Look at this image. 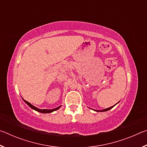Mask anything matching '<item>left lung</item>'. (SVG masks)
<instances>
[{"instance_id":"left-lung-1","label":"left lung","mask_w":147,"mask_h":147,"mask_svg":"<svg viewBox=\"0 0 147 147\" xmlns=\"http://www.w3.org/2000/svg\"><path fill=\"white\" fill-rule=\"evenodd\" d=\"M118 103V102H117ZM116 104H115V105L114 106H111V107H109V108H106V109H102V110H96V109H93L94 111H96V112H102V111H108V110H109V109H111V108H113L114 106H115Z\"/></svg>"}]
</instances>
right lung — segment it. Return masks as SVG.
Returning a JSON list of instances; mask_svg holds the SVG:
<instances>
[{
    "mask_svg": "<svg viewBox=\"0 0 147 147\" xmlns=\"http://www.w3.org/2000/svg\"><path fill=\"white\" fill-rule=\"evenodd\" d=\"M23 100L24 101V102H25V103L27 104V105H28L30 107V108H31L32 109H34V110H36V111H38V112L43 113H52V112H53V111H54L58 110V109H59V108H60V107L61 106H58V107H57L56 108L51 109H39V108H37V107H36V106H33V105H32V104H31L30 103L28 102H27L26 100H24V99H23Z\"/></svg>",
    "mask_w": 147,
    "mask_h": 147,
    "instance_id": "obj_1",
    "label": "right lung"
}]
</instances>
